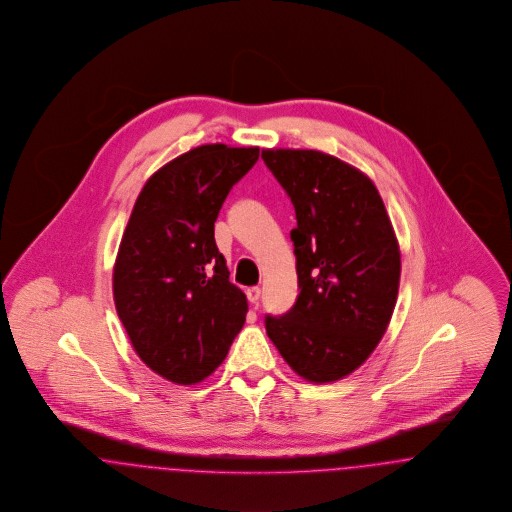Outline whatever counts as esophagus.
Segmentation results:
<instances>
[{
  "mask_svg": "<svg viewBox=\"0 0 512 512\" xmlns=\"http://www.w3.org/2000/svg\"><path fill=\"white\" fill-rule=\"evenodd\" d=\"M246 296H248V300H250L252 304H258V302H260V296H262V291H260V287H250V289L246 291Z\"/></svg>",
  "mask_w": 512,
  "mask_h": 512,
  "instance_id": "34e87169",
  "label": "esophagus"
}]
</instances>
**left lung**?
<instances>
[{
	"mask_svg": "<svg viewBox=\"0 0 512 512\" xmlns=\"http://www.w3.org/2000/svg\"><path fill=\"white\" fill-rule=\"evenodd\" d=\"M295 206V306L266 316L285 362L329 383L362 366L391 322L401 279L399 243L376 185L318 150H262Z\"/></svg>",
	"mask_w": 512,
	"mask_h": 512,
	"instance_id": "left-lung-1",
	"label": "left lung"
}]
</instances>
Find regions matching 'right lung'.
Returning a JSON list of instances; mask_svg holds the SVG:
<instances>
[{
    "mask_svg": "<svg viewBox=\"0 0 512 512\" xmlns=\"http://www.w3.org/2000/svg\"><path fill=\"white\" fill-rule=\"evenodd\" d=\"M260 148L204 144L165 163L140 190L113 268V300L140 360L192 385L225 360L248 302L229 281L214 223Z\"/></svg>",
    "mask_w": 512,
    "mask_h": 512,
    "instance_id": "obj_1",
    "label": "right lung"
}]
</instances>
